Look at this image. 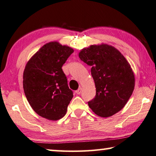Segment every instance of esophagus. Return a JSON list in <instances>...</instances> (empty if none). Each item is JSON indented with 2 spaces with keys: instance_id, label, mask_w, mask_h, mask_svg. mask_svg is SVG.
Masks as SVG:
<instances>
[{
  "instance_id": "obj_1",
  "label": "esophagus",
  "mask_w": 156,
  "mask_h": 156,
  "mask_svg": "<svg viewBox=\"0 0 156 156\" xmlns=\"http://www.w3.org/2000/svg\"><path fill=\"white\" fill-rule=\"evenodd\" d=\"M81 91H82V88H81V87H79V88L78 89V90L76 91V93L77 94H80Z\"/></svg>"
}]
</instances>
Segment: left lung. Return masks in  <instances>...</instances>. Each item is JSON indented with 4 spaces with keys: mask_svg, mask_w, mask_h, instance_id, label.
Returning <instances> with one entry per match:
<instances>
[{
    "mask_svg": "<svg viewBox=\"0 0 156 156\" xmlns=\"http://www.w3.org/2000/svg\"><path fill=\"white\" fill-rule=\"evenodd\" d=\"M79 58L91 67L96 96L88 105L93 112L108 117L122 110L135 87L134 74L122 54L112 46L101 44L83 48Z\"/></svg>",
    "mask_w": 156,
    "mask_h": 156,
    "instance_id": "8db88e82",
    "label": "left lung"
}]
</instances>
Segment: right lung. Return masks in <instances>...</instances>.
Returning a JSON list of instances; mask_svg holds the SVG:
<instances>
[{"mask_svg": "<svg viewBox=\"0 0 156 156\" xmlns=\"http://www.w3.org/2000/svg\"><path fill=\"white\" fill-rule=\"evenodd\" d=\"M73 53L69 46L56 41L48 43L32 57L24 69L27 100L34 112L47 119L62 118L73 96L62 69Z\"/></svg>", "mask_w": 156, "mask_h": 156, "instance_id": "obj_1", "label": "right lung"}]
</instances>
